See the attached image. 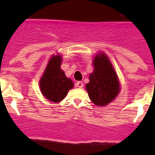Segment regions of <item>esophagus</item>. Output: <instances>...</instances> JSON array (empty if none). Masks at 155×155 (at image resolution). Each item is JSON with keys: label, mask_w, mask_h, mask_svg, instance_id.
Returning a JSON list of instances; mask_svg holds the SVG:
<instances>
[{"label": "esophagus", "mask_w": 155, "mask_h": 155, "mask_svg": "<svg viewBox=\"0 0 155 155\" xmlns=\"http://www.w3.org/2000/svg\"><path fill=\"white\" fill-rule=\"evenodd\" d=\"M76 87H80V88H81L82 87H83V82L82 81H78L76 83Z\"/></svg>", "instance_id": "obj_1"}]
</instances>
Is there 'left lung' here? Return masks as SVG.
<instances>
[{
    "label": "left lung",
    "instance_id": "8db88e82",
    "mask_svg": "<svg viewBox=\"0 0 155 155\" xmlns=\"http://www.w3.org/2000/svg\"><path fill=\"white\" fill-rule=\"evenodd\" d=\"M94 71L85 85L88 96L97 106H105L115 99L120 91L118 77L109 58L99 53L93 60Z\"/></svg>",
    "mask_w": 155,
    "mask_h": 155
}]
</instances>
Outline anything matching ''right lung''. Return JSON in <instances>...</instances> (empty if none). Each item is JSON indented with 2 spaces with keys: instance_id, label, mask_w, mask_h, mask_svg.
<instances>
[{
  "instance_id": "obj_1",
  "label": "right lung",
  "mask_w": 155,
  "mask_h": 155,
  "mask_svg": "<svg viewBox=\"0 0 155 155\" xmlns=\"http://www.w3.org/2000/svg\"><path fill=\"white\" fill-rule=\"evenodd\" d=\"M62 57L53 56L39 80V87L42 95L50 102H60L66 97L68 91L73 88L74 83L66 77L61 69Z\"/></svg>"
}]
</instances>
